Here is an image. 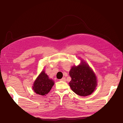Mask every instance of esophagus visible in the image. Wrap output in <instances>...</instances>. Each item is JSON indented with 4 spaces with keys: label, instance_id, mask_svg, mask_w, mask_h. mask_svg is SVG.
Instances as JSON below:
<instances>
[{
    "label": "esophagus",
    "instance_id": "esophagus-1",
    "mask_svg": "<svg viewBox=\"0 0 123 123\" xmlns=\"http://www.w3.org/2000/svg\"><path fill=\"white\" fill-rule=\"evenodd\" d=\"M60 80L61 81H66V78H62L61 79H60Z\"/></svg>",
    "mask_w": 123,
    "mask_h": 123
}]
</instances>
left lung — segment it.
Returning a JSON list of instances; mask_svg holds the SVG:
<instances>
[{"instance_id": "1", "label": "left lung", "mask_w": 123, "mask_h": 123, "mask_svg": "<svg viewBox=\"0 0 123 123\" xmlns=\"http://www.w3.org/2000/svg\"><path fill=\"white\" fill-rule=\"evenodd\" d=\"M71 80L69 86L78 95L87 96L91 95L97 85L95 73L86 62L81 61L78 66H73L69 72Z\"/></svg>"}]
</instances>
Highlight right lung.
<instances>
[{"mask_svg":"<svg viewBox=\"0 0 123 123\" xmlns=\"http://www.w3.org/2000/svg\"><path fill=\"white\" fill-rule=\"evenodd\" d=\"M54 84L53 80L49 79L45 71H42L33 83V89L38 95H46L49 92Z\"/></svg>","mask_w":123,"mask_h":123,"instance_id":"1","label":"right lung"}]
</instances>
